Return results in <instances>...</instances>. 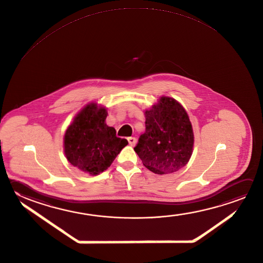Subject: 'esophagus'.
<instances>
[{"label": "esophagus", "mask_w": 263, "mask_h": 263, "mask_svg": "<svg viewBox=\"0 0 263 263\" xmlns=\"http://www.w3.org/2000/svg\"><path fill=\"white\" fill-rule=\"evenodd\" d=\"M128 142H129V144L130 146H134V145L136 144L137 140H136L135 137H129V138H128Z\"/></svg>", "instance_id": "34e87169"}]
</instances>
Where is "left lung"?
Returning <instances> with one entry per match:
<instances>
[{
    "instance_id": "1",
    "label": "left lung",
    "mask_w": 263,
    "mask_h": 263,
    "mask_svg": "<svg viewBox=\"0 0 263 263\" xmlns=\"http://www.w3.org/2000/svg\"><path fill=\"white\" fill-rule=\"evenodd\" d=\"M143 112L145 133L134 151L143 166L156 174L178 172L190 160L195 142L186 111L174 98L161 96Z\"/></svg>"
}]
</instances>
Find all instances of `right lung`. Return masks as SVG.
Wrapping results in <instances>:
<instances>
[{
	"label": "right lung",
	"mask_w": 263,
	"mask_h": 263,
	"mask_svg": "<svg viewBox=\"0 0 263 263\" xmlns=\"http://www.w3.org/2000/svg\"><path fill=\"white\" fill-rule=\"evenodd\" d=\"M105 106L91 102L74 117L64 135V152L72 166L96 176L105 172L128 144L105 123Z\"/></svg>",
	"instance_id": "1"
}]
</instances>
